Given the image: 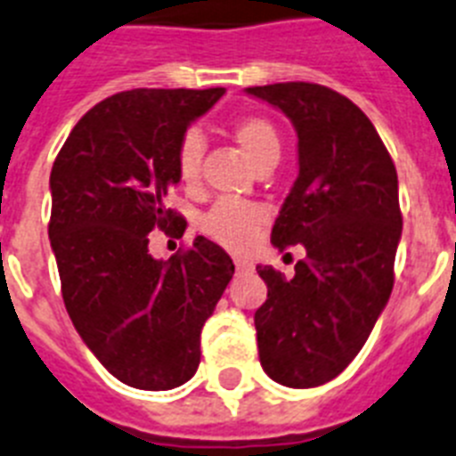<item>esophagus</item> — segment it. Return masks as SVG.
<instances>
[{
    "label": "esophagus",
    "mask_w": 456,
    "mask_h": 456,
    "mask_svg": "<svg viewBox=\"0 0 456 456\" xmlns=\"http://www.w3.org/2000/svg\"><path fill=\"white\" fill-rule=\"evenodd\" d=\"M235 267H237V272H251L254 270V263L247 258H235Z\"/></svg>",
    "instance_id": "esophagus-1"
}]
</instances>
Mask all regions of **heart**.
<instances>
[{
    "label": "heart",
    "mask_w": 456,
    "mask_h": 456,
    "mask_svg": "<svg viewBox=\"0 0 456 456\" xmlns=\"http://www.w3.org/2000/svg\"><path fill=\"white\" fill-rule=\"evenodd\" d=\"M231 135L256 168L265 166V163H276L281 157V135L267 117H240L232 122ZM202 150H205V140L198 131L191 128L182 135L177 151H175V166H177V175L184 184H193L198 180ZM265 208H260L256 202L219 200L214 202L212 209L200 219V231L221 247L237 251L254 240V235L265 225Z\"/></svg>",
    "instance_id": "heart-1"
}]
</instances>
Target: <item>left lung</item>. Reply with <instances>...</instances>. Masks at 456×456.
I'll list each match as a JSON object with an SVG mask.
<instances>
[{"label": "left lung", "mask_w": 456, "mask_h": 456, "mask_svg": "<svg viewBox=\"0 0 456 456\" xmlns=\"http://www.w3.org/2000/svg\"><path fill=\"white\" fill-rule=\"evenodd\" d=\"M297 131L299 175L272 228L279 248L302 244L290 279L258 265L267 283L256 311L258 355L286 387L337 379L369 339L395 286L402 240L399 180L369 117L314 83L247 87Z\"/></svg>", "instance_id": "obj_1"}]
</instances>
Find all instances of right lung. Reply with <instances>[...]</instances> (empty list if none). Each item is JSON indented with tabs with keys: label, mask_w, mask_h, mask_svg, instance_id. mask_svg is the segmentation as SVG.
I'll list each match as a JSON object with an SVG mask.
<instances>
[{
	"label": "right lung",
	"mask_w": 456,
	"mask_h": 456,
	"mask_svg": "<svg viewBox=\"0 0 456 456\" xmlns=\"http://www.w3.org/2000/svg\"><path fill=\"white\" fill-rule=\"evenodd\" d=\"M224 92L108 96L73 126L50 173L48 235L66 311L96 360L138 390H173L196 373L200 330L235 274L205 237L168 260L147 248L154 228L184 221L166 208L180 182L175 151Z\"/></svg>",
	"instance_id": "right-lung-1"
}]
</instances>
